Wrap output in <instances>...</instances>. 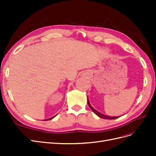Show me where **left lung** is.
<instances>
[{"label":"left lung","mask_w":156,"mask_h":156,"mask_svg":"<svg viewBox=\"0 0 156 156\" xmlns=\"http://www.w3.org/2000/svg\"><path fill=\"white\" fill-rule=\"evenodd\" d=\"M87 101H88V106L90 107V108H91V109L92 110V111L95 113V114L97 115V116H98L99 117H100V118H101V119H108V120H112V119H117V118H119V116H114V117H112V116H107V115H103V114H101V113H100V112H99L98 111H97L96 109H94V108L91 106V105H90V102H89V101H88V98L87 99Z\"/></svg>","instance_id":"1"}]
</instances>
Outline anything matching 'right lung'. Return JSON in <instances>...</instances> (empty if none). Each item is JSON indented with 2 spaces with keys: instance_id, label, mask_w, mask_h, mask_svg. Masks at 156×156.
I'll return each mask as SVG.
<instances>
[{
  "instance_id": "add662e5",
  "label": "right lung",
  "mask_w": 156,
  "mask_h": 156,
  "mask_svg": "<svg viewBox=\"0 0 156 156\" xmlns=\"http://www.w3.org/2000/svg\"><path fill=\"white\" fill-rule=\"evenodd\" d=\"M55 116H56V115H55V116H53V117H52V118H51V119H47V120H51L52 119H53V118H54V117H55Z\"/></svg>"
}]
</instances>
